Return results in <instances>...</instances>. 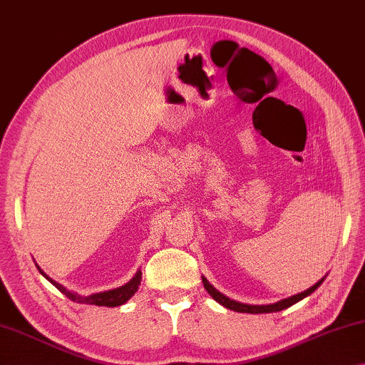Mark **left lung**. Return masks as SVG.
<instances>
[{
  "label": "left lung",
  "mask_w": 365,
  "mask_h": 365,
  "mask_svg": "<svg viewBox=\"0 0 365 365\" xmlns=\"http://www.w3.org/2000/svg\"><path fill=\"white\" fill-rule=\"evenodd\" d=\"M202 282H204V287L207 292H209L212 297H214V300H217L218 304L230 308V310L233 312H240V313H272V312H280L284 310V308H289L290 305L297 304V302H300L302 299H305L307 295H310L315 292V290L319 287V284L323 282L322 280H318L315 285H312L310 289H307L305 292H300L297 295L289 297V299H284L277 302V304H272V305H246V304H240V302H235V300H230L228 297H225L223 294L218 292V290L214 287V285L209 284V280L205 277H202Z\"/></svg>",
  "instance_id": "left-lung-1"
}]
</instances>
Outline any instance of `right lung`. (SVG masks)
<instances>
[{"mask_svg": "<svg viewBox=\"0 0 365 365\" xmlns=\"http://www.w3.org/2000/svg\"><path fill=\"white\" fill-rule=\"evenodd\" d=\"M38 272L42 274L43 277H46L48 282H52L55 287H57L61 294L68 297L70 300L73 302H78V304H89V305H98V307H119L122 304H125V302L130 299V297L137 292L138 290V285H140V280H142V272H137L135 276H133L130 280L125 285H122V287H117V289H112V290H106V292H99V294H93V295H88V297H81V295H76L73 292H68L63 285H60L58 282H55L53 279H50L46 272L42 271L41 267L37 266Z\"/></svg>", "mask_w": 365, "mask_h": 365, "instance_id": "add662e5", "label": "right lung"}]
</instances>
